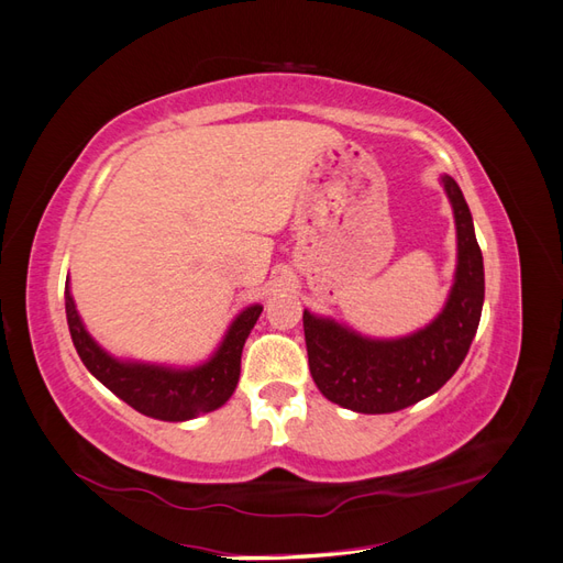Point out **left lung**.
<instances>
[{
    "instance_id": "obj_1",
    "label": "left lung",
    "mask_w": 563,
    "mask_h": 563,
    "mask_svg": "<svg viewBox=\"0 0 563 563\" xmlns=\"http://www.w3.org/2000/svg\"><path fill=\"white\" fill-rule=\"evenodd\" d=\"M456 217V282L440 318L420 332L375 341L334 320L303 312L308 365L314 385L332 404L355 413H394L444 387L468 353L485 300L483 253L459 184L442 176Z\"/></svg>"
}]
</instances>
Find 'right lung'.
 Wrapping results in <instances>:
<instances>
[{"instance_id": "right-lung-1", "label": "right lung", "mask_w": 563, "mask_h": 563, "mask_svg": "<svg viewBox=\"0 0 563 563\" xmlns=\"http://www.w3.org/2000/svg\"><path fill=\"white\" fill-rule=\"evenodd\" d=\"M66 320L68 332H71L74 346L80 361L98 377L102 385L114 391L121 401L143 416L157 420H190L200 413L224 406L229 396L234 394L241 375V353L249 339L251 329L255 327L263 306L245 308L217 349L212 361L198 365L194 369H169L159 365L143 363H121L112 355H107L80 322L74 298L66 286Z\"/></svg>"}]
</instances>
